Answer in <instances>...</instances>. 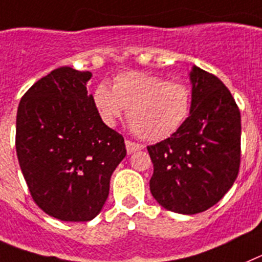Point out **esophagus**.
Returning a JSON list of instances; mask_svg holds the SVG:
<instances>
[{
	"instance_id": "34e87169",
	"label": "esophagus",
	"mask_w": 262,
	"mask_h": 262,
	"mask_svg": "<svg viewBox=\"0 0 262 262\" xmlns=\"http://www.w3.org/2000/svg\"><path fill=\"white\" fill-rule=\"evenodd\" d=\"M125 146H126V151H128V154H133L134 151H138V150L144 149V145L136 144V142H132V141L129 140L125 141Z\"/></svg>"
}]
</instances>
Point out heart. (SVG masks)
Wrapping results in <instances>:
<instances>
[{
	"label": "heart",
	"mask_w": 262,
	"mask_h": 262,
	"mask_svg": "<svg viewBox=\"0 0 262 262\" xmlns=\"http://www.w3.org/2000/svg\"><path fill=\"white\" fill-rule=\"evenodd\" d=\"M93 103L104 124L113 126L126 111L130 129L146 141L174 136L191 111V93L186 85L144 72H126L115 77L112 90L105 83L93 92Z\"/></svg>",
	"instance_id": "heart-1"
}]
</instances>
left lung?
Masks as SVG:
<instances>
[{
    "label": "left lung",
    "instance_id": "8db88e82",
    "mask_svg": "<svg viewBox=\"0 0 262 262\" xmlns=\"http://www.w3.org/2000/svg\"><path fill=\"white\" fill-rule=\"evenodd\" d=\"M191 111L174 136L147 146L150 191L163 208L183 215L208 210L232 187L240 167V111L215 75L194 66Z\"/></svg>",
    "mask_w": 262,
    "mask_h": 262
}]
</instances>
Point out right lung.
Here are the masks:
<instances>
[{"mask_svg":"<svg viewBox=\"0 0 262 262\" xmlns=\"http://www.w3.org/2000/svg\"><path fill=\"white\" fill-rule=\"evenodd\" d=\"M90 71L60 67L36 81L17 112L15 149L34 202L63 222H88L103 210L113 171L126 156L88 95Z\"/></svg>","mask_w":262,"mask_h":262,"instance_id":"1","label":"right lung"}]
</instances>
